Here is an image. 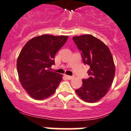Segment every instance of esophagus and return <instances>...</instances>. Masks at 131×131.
I'll use <instances>...</instances> for the list:
<instances>
[{"label":"esophagus","instance_id":"1","mask_svg":"<svg viewBox=\"0 0 131 131\" xmlns=\"http://www.w3.org/2000/svg\"><path fill=\"white\" fill-rule=\"evenodd\" d=\"M65 77L67 79H69V80H71V79H73L74 78V76H68V75H65Z\"/></svg>","mask_w":131,"mask_h":131}]
</instances>
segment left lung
<instances>
[{
    "mask_svg": "<svg viewBox=\"0 0 131 131\" xmlns=\"http://www.w3.org/2000/svg\"><path fill=\"white\" fill-rule=\"evenodd\" d=\"M82 52L83 61L90 67L88 79H82V85L76 90L84 101L94 103L107 94L115 74L113 58L107 46L97 37L85 34L73 37Z\"/></svg>",
    "mask_w": 131,
    "mask_h": 131,
    "instance_id": "obj_1",
    "label": "left lung"
}]
</instances>
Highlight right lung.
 <instances>
[{"label": "right lung", "mask_w": 131, "mask_h": 131, "mask_svg": "<svg viewBox=\"0 0 131 131\" xmlns=\"http://www.w3.org/2000/svg\"><path fill=\"white\" fill-rule=\"evenodd\" d=\"M68 36L43 34L27 42L18 57L16 67L20 83L31 97L44 100L55 93L63 75L50 71L55 54Z\"/></svg>", "instance_id": "add662e5"}]
</instances>
